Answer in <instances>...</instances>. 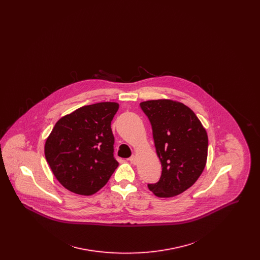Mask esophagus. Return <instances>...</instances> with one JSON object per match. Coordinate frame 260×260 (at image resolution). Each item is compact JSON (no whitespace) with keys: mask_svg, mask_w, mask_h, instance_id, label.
<instances>
[{"mask_svg":"<svg viewBox=\"0 0 260 260\" xmlns=\"http://www.w3.org/2000/svg\"><path fill=\"white\" fill-rule=\"evenodd\" d=\"M128 161H131L133 165H136L137 164V157H136V155H133L129 159H128Z\"/></svg>","mask_w":260,"mask_h":260,"instance_id":"1","label":"esophagus"}]
</instances>
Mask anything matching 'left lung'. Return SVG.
Wrapping results in <instances>:
<instances>
[{"instance_id":"left-lung-1","label":"left lung","mask_w":260,"mask_h":260,"mask_svg":"<svg viewBox=\"0 0 260 260\" xmlns=\"http://www.w3.org/2000/svg\"><path fill=\"white\" fill-rule=\"evenodd\" d=\"M148 117L157 155L161 164L160 180L148 184L160 198L183 193L198 180L208 158V135L196 114L172 99L140 103Z\"/></svg>"}]
</instances>
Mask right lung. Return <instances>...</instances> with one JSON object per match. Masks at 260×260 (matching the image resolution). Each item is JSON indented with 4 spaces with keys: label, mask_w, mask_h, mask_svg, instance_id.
Here are the masks:
<instances>
[{
    "label": "right lung",
    "mask_w": 260,
    "mask_h": 260,
    "mask_svg": "<svg viewBox=\"0 0 260 260\" xmlns=\"http://www.w3.org/2000/svg\"><path fill=\"white\" fill-rule=\"evenodd\" d=\"M116 102L83 106L53 126L45 144L51 172L67 190L90 196L105 185L119 162L114 158L111 122Z\"/></svg>",
    "instance_id": "right-lung-1"
}]
</instances>
